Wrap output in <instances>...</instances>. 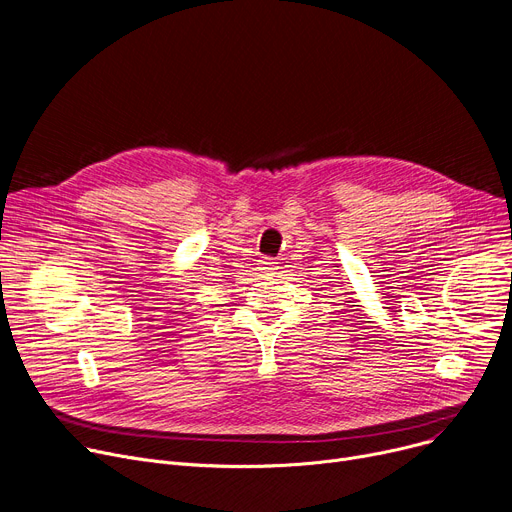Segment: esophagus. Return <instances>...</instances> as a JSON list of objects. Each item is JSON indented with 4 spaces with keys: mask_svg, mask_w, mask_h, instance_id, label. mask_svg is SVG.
I'll list each match as a JSON object with an SVG mask.
<instances>
[{
    "mask_svg": "<svg viewBox=\"0 0 512 512\" xmlns=\"http://www.w3.org/2000/svg\"><path fill=\"white\" fill-rule=\"evenodd\" d=\"M258 271L262 275H273L277 271V262H273L271 258H262L258 260Z\"/></svg>",
    "mask_w": 512,
    "mask_h": 512,
    "instance_id": "1",
    "label": "esophagus"
}]
</instances>
